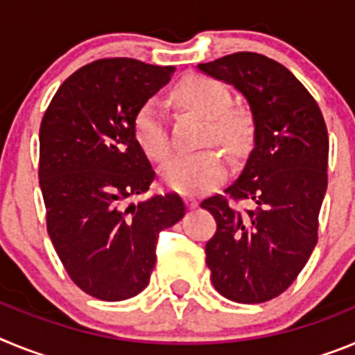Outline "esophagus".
Returning <instances> with one entry per match:
<instances>
[{
	"mask_svg": "<svg viewBox=\"0 0 355 355\" xmlns=\"http://www.w3.org/2000/svg\"><path fill=\"white\" fill-rule=\"evenodd\" d=\"M184 200H187V206H188V208H196V206H197V200L193 199V197L188 196V197H184Z\"/></svg>",
	"mask_w": 355,
	"mask_h": 355,
	"instance_id": "34e87169",
	"label": "esophagus"
}]
</instances>
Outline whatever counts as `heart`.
<instances>
[{"mask_svg": "<svg viewBox=\"0 0 355 355\" xmlns=\"http://www.w3.org/2000/svg\"><path fill=\"white\" fill-rule=\"evenodd\" d=\"M175 101L206 119L202 144H220L231 155H240L252 139V117L243 106L231 105V94L215 78H184L174 90ZM133 133L140 149L150 159L162 162L171 153V135L162 103L147 99L133 117ZM227 162L218 149L193 155H175L163 163L162 181L181 193H202L220 183Z\"/></svg>", "mask_w": 355, "mask_h": 355, "instance_id": "b5f03b06", "label": "heart"}]
</instances>
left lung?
I'll return each mask as SVG.
<instances>
[{"mask_svg":"<svg viewBox=\"0 0 355 355\" xmlns=\"http://www.w3.org/2000/svg\"><path fill=\"white\" fill-rule=\"evenodd\" d=\"M199 69L247 97L256 126L240 178L200 202L216 222L206 265L225 299L261 304L291 286L318 241L327 126L315 97L268 56L240 51ZM241 200L253 208L238 210Z\"/></svg>","mask_w":355,"mask_h":355,"instance_id":"left-lung-1","label":"left lung"}]
</instances>
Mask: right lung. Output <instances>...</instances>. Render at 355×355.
Wrapping results in <instances>:
<instances>
[{"label": "right lung", "mask_w": 355, "mask_h": 355, "mask_svg": "<svg viewBox=\"0 0 355 355\" xmlns=\"http://www.w3.org/2000/svg\"><path fill=\"white\" fill-rule=\"evenodd\" d=\"M174 71L94 60L60 85L40 122L48 234L72 283L99 300H126L149 284L159 233L187 211L174 192L128 205L156 175L135 139V112Z\"/></svg>", "instance_id": "right-lung-1"}]
</instances>
